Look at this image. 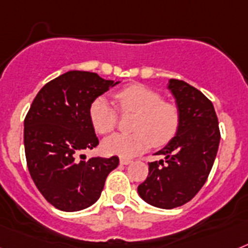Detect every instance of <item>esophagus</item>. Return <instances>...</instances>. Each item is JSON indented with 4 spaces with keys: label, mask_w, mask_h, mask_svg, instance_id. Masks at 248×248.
<instances>
[{
    "label": "esophagus",
    "mask_w": 248,
    "mask_h": 248,
    "mask_svg": "<svg viewBox=\"0 0 248 248\" xmlns=\"http://www.w3.org/2000/svg\"><path fill=\"white\" fill-rule=\"evenodd\" d=\"M120 163L122 164V165H128V164L132 163V160L124 159V157H121V159H120Z\"/></svg>",
    "instance_id": "1"
}]
</instances>
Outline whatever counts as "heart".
<instances>
[{"label":"heart","instance_id":"obj_1","mask_svg":"<svg viewBox=\"0 0 248 248\" xmlns=\"http://www.w3.org/2000/svg\"><path fill=\"white\" fill-rule=\"evenodd\" d=\"M122 112L137 113L132 135L116 134L102 142L107 155L134 157L146 151L151 143L163 146L171 140L179 126V112L175 106L163 102L161 95L142 84H131L114 93ZM89 120L97 134L107 135L117 124V111L105 98L98 97L89 107Z\"/></svg>","mask_w":248,"mask_h":248}]
</instances>
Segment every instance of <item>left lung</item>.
<instances>
[{
	"instance_id": "left-lung-1",
	"label": "left lung",
	"mask_w": 248,
	"mask_h": 248,
	"mask_svg": "<svg viewBox=\"0 0 248 248\" xmlns=\"http://www.w3.org/2000/svg\"><path fill=\"white\" fill-rule=\"evenodd\" d=\"M166 85L175 98L178 131L155 153L164 160L149 164V175L137 193L150 205L172 209L191 201L207 182L220 134L213 103L201 91L179 79H169Z\"/></svg>"
}]
</instances>
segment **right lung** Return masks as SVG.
<instances>
[{
    "instance_id": "1",
    "label": "right lung",
    "mask_w": 248,
    "mask_h": 248,
    "mask_svg": "<svg viewBox=\"0 0 248 248\" xmlns=\"http://www.w3.org/2000/svg\"><path fill=\"white\" fill-rule=\"evenodd\" d=\"M122 80L97 73L69 70L44 85L24 122L25 155L36 188L50 204L78 212L98 201L108 174L118 166L109 159H77L98 145L89 107L97 97Z\"/></svg>"
}]
</instances>
